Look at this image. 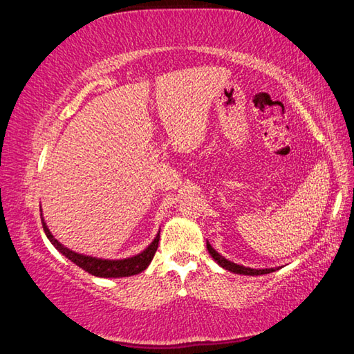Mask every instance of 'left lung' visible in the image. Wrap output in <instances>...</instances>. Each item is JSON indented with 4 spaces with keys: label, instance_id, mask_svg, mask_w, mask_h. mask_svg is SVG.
Instances as JSON below:
<instances>
[{
    "label": "left lung",
    "instance_id": "1",
    "mask_svg": "<svg viewBox=\"0 0 354 354\" xmlns=\"http://www.w3.org/2000/svg\"><path fill=\"white\" fill-rule=\"evenodd\" d=\"M209 254L214 257V261L218 263L220 267H223L225 270L227 272H232V273H237V274H247V277H259V274H267V273H272L274 270H278V268H251V267H245V266H239V263H234L231 261H227L226 257L221 256L220 253H217L212 247L211 243H206Z\"/></svg>",
    "mask_w": 354,
    "mask_h": 354
}]
</instances>
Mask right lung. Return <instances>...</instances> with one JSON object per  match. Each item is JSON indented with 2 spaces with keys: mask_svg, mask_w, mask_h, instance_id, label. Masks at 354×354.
I'll list each match as a JSON object with an SVG mask.
<instances>
[{
  "mask_svg": "<svg viewBox=\"0 0 354 354\" xmlns=\"http://www.w3.org/2000/svg\"><path fill=\"white\" fill-rule=\"evenodd\" d=\"M41 225H44V231L46 237L50 239V242L55 245V248L59 253L64 254L67 259H70L77 267H81L82 270L93 274V277L100 278H123V277H133V274L142 273L149 266V262L153 261L156 250L159 245V234L158 232L153 242L148 247L140 251L139 254L124 257V259H103V257H93L87 254L76 253V251L70 250L57 241V239L51 234V231L48 230L45 218L41 217Z\"/></svg>",
  "mask_w": 354,
  "mask_h": 354,
  "instance_id": "right-lung-1",
  "label": "right lung"
}]
</instances>
